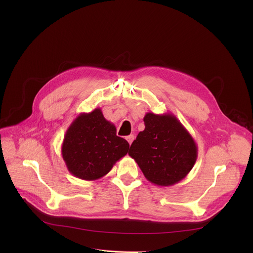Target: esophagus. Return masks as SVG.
Wrapping results in <instances>:
<instances>
[{"label": "esophagus", "mask_w": 253, "mask_h": 253, "mask_svg": "<svg viewBox=\"0 0 253 253\" xmlns=\"http://www.w3.org/2000/svg\"><path fill=\"white\" fill-rule=\"evenodd\" d=\"M126 140L128 141V143H129V144H131V143L133 142V140H134V135H132V134H131V135L127 136V137H126Z\"/></svg>", "instance_id": "obj_1"}]
</instances>
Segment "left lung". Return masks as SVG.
<instances>
[{
    "label": "left lung",
    "instance_id": "left-lung-1",
    "mask_svg": "<svg viewBox=\"0 0 253 253\" xmlns=\"http://www.w3.org/2000/svg\"><path fill=\"white\" fill-rule=\"evenodd\" d=\"M145 129L129 150L144 176L157 186H172L193 168L198 148L193 137L172 113H146Z\"/></svg>",
    "mask_w": 253,
    "mask_h": 253
}]
</instances>
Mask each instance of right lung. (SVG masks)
Returning a JSON list of instances; mask_svg holds the SVG:
<instances>
[{
	"mask_svg": "<svg viewBox=\"0 0 253 253\" xmlns=\"http://www.w3.org/2000/svg\"><path fill=\"white\" fill-rule=\"evenodd\" d=\"M128 149L129 143L116 135L115 125L96 108L90 113H80L71 123L61 152L71 174L92 181L109 173Z\"/></svg>",
	"mask_w": 253,
	"mask_h": 253,
	"instance_id": "1",
	"label": "right lung"
}]
</instances>
